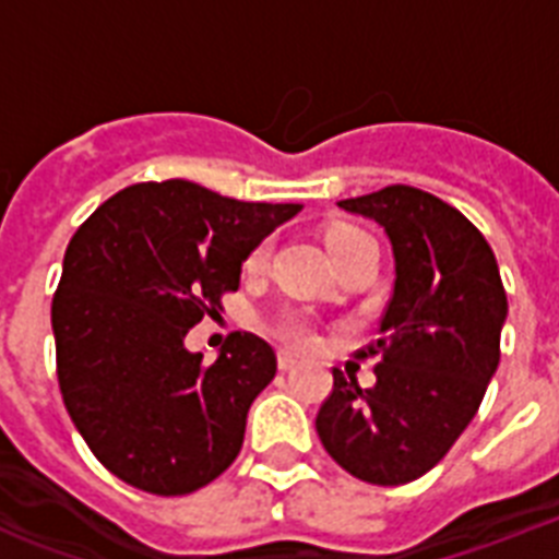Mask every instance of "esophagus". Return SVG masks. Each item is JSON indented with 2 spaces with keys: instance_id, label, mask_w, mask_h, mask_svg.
Returning <instances> with one entry per match:
<instances>
[{
  "instance_id": "1",
  "label": "esophagus",
  "mask_w": 559,
  "mask_h": 559,
  "mask_svg": "<svg viewBox=\"0 0 559 559\" xmlns=\"http://www.w3.org/2000/svg\"><path fill=\"white\" fill-rule=\"evenodd\" d=\"M298 366V359L293 357V354H289V350H281L278 354V368L281 371H293V368Z\"/></svg>"
}]
</instances>
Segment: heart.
<instances>
[{
  "mask_svg": "<svg viewBox=\"0 0 559 559\" xmlns=\"http://www.w3.org/2000/svg\"><path fill=\"white\" fill-rule=\"evenodd\" d=\"M354 235H357V228H348V226L333 228L331 235H328V246H331V249H336L342 240H348V237H354ZM266 261H270V243L263 240V243L254 246L252 252H249V258H246V270L249 272L263 270V266H266ZM272 333H275L281 342L293 345V348H310V345H313V328H310V322H307L305 316H296V313L281 316L278 322L272 324Z\"/></svg>",
  "mask_w": 559,
  "mask_h": 559,
  "instance_id": "obj_1",
  "label": "heart"
}]
</instances>
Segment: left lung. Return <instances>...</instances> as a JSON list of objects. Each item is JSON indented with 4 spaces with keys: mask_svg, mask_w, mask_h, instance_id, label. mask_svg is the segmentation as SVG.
<instances>
[{
    "mask_svg": "<svg viewBox=\"0 0 559 559\" xmlns=\"http://www.w3.org/2000/svg\"><path fill=\"white\" fill-rule=\"evenodd\" d=\"M340 209L385 228L394 293L380 340L359 350L377 357V382L359 389L333 368L316 432L350 476L397 487L429 473L476 417L499 368L508 296L485 235L432 193L389 186Z\"/></svg>",
    "mask_w": 559,
    "mask_h": 559,
    "instance_id": "8db88e82",
    "label": "left lung"
}]
</instances>
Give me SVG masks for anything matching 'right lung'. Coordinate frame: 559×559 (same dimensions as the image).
Instances as JSON below:
<instances>
[{
  "label": "right lung",
  "instance_id": "1",
  "mask_svg": "<svg viewBox=\"0 0 559 559\" xmlns=\"http://www.w3.org/2000/svg\"><path fill=\"white\" fill-rule=\"evenodd\" d=\"M298 211L165 179L118 191L74 231L51 301L57 382L112 476L186 496L231 467L278 359L261 336L231 333L202 362L186 336L240 287L254 246Z\"/></svg>",
  "mask_w": 559,
  "mask_h": 559
}]
</instances>
